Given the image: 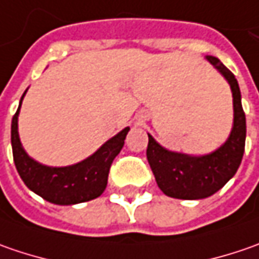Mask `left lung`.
Instances as JSON below:
<instances>
[{
	"instance_id": "8db88e82",
	"label": "left lung",
	"mask_w": 259,
	"mask_h": 259,
	"mask_svg": "<svg viewBox=\"0 0 259 259\" xmlns=\"http://www.w3.org/2000/svg\"><path fill=\"white\" fill-rule=\"evenodd\" d=\"M206 59L222 73L234 96V126L222 147L210 154L194 157L168 151L148 134L147 160L161 192L174 199H204L221 190L236 173L242 161L246 119L241 104V91L234 73L213 56Z\"/></svg>"
}]
</instances>
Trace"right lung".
Returning a JSON list of instances; mask_svg holds the SVG:
<instances>
[{"instance_id": "add662e5", "label": "right lung", "mask_w": 259, "mask_h": 259, "mask_svg": "<svg viewBox=\"0 0 259 259\" xmlns=\"http://www.w3.org/2000/svg\"><path fill=\"white\" fill-rule=\"evenodd\" d=\"M24 95L21 96L20 106L13 116L11 145L15 168L25 186L45 200L55 204L83 203L99 197L104 193L111 164L122 150L130 128H124L108 140L96 153L77 164L67 167L43 165L28 157L18 137V114Z\"/></svg>"}]
</instances>
